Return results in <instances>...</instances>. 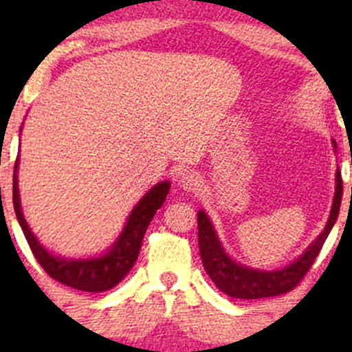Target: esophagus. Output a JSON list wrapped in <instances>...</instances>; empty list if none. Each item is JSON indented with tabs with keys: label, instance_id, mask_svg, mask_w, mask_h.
Returning a JSON list of instances; mask_svg holds the SVG:
<instances>
[{
	"label": "esophagus",
	"instance_id": "obj_1",
	"mask_svg": "<svg viewBox=\"0 0 352 352\" xmlns=\"http://www.w3.org/2000/svg\"><path fill=\"white\" fill-rule=\"evenodd\" d=\"M180 186L187 192H199L202 189V179L196 172H186L180 179Z\"/></svg>",
	"mask_w": 352,
	"mask_h": 352
}]
</instances>
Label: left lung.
<instances>
[{"mask_svg":"<svg viewBox=\"0 0 352 352\" xmlns=\"http://www.w3.org/2000/svg\"><path fill=\"white\" fill-rule=\"evenodd\" d=\"M333 151L337 144L332 141ZM340 201H342V177L340 170L336 172V192H333L332 208L325 228L322 230L320 235L307 247V250L294 258L293 262L281 269L274 271H262V269L248 267V265L240 264L235 258L228 255V252L223 247L218 233H216L214 225L206 214L204 209L197 211V228H199V252H201L202 265L209 278L212 279L218 289L228 294L232 298H240V300H257V298L278 296V294L287 293L293 289L298 283L303 279L308 269L317 258L322 245L327 240L330 230L339 216Z\"/></svg>","mask_w":352,"mask_h":352,"instance_id":"1","label":"left lung"}]
</instances>
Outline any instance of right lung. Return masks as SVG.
<instances>
[{
    "label": "right lung",
    "instance_id": "1",
    "mask_svg": "<svg viewBox=\"0 0 352 352\" xmlns=\"http://www.w3.org/2000/svg\"><path fill=\"white\" fill-rule=\"evenodd\" d=\"M16 173H19V156H16L15 170H13V208H15L16 219L22 226L25 239L30 245L35 258L52 279L74 289L87 291V293H102V291L112 289L126 278L140 255L146 228L150 226L156 211L163 206L170 190L168 180L155 184L134 206L133 211L127 216L122 232L104 254L83 258L63 257V255L49 252L38 242L28 226L22 211V202H20Z\"/></svg>",
    "mask_w": 352,
    "mask_h": 352
}]
</instances>
